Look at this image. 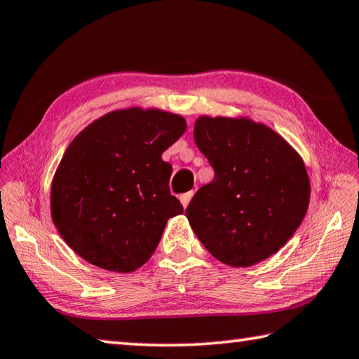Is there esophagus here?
I'll list each match as a JSON object with an SVG mask.
<instances>
[{
  "label": "esophagus",
  "mask_w": 359,
  "mask_h": 359,
  "mask_svg": "<svg viewBox=\"0 0 359 359\" xmlns=\"http://www.w3.org/2000/svg\"><path fill=\"white\" fill-rule=\"evenodd\" d=\"M192 196H194V192L192 191H189V192H186V194H181V197H180V200H181V203H183V206L186 208L187 205H189V202H191V198H192Z\"/></svg>",
  "instance_id": "1"
}]
</instances>
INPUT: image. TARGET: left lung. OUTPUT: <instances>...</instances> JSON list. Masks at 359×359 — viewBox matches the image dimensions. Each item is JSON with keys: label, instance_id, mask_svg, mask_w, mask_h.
Returning a JSON list of instances; mask_svg holds the SVG:
<instances>
[{"label": "left lung", "instance_id": "left-lung-1", "mask_svg": "<svg viewBox=\"0 0 359 359\" xmlns=\"http://www.w3.org/2000/svg\"><path fill=\"white\" fill-rule=\"evenodd\" d=\"M194 138L215 168L186 208L205 249L231 266H252L278 252L309 205L306 167L290 144L250 119H197Z\"/></svg>", "mask_w": 359, "mask_h": 359}]
</instances>
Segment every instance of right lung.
<instances>
[{
    "label": "right lung",
    "instance_id": "obj_1",
    "mask_svg": "<svg viewBox=\"0 0 359 359\" xmlns=\"http://www.w3.org/2000/svg\"><path fill=\"white\" fill-rule=\"evenodd\" d=\"M161 110L107 113L74 138L52 183V217L69 248L94 266L135 271L149 260L183 205L170 194L162 153L184 134Z\"/></svg>",
    "mask_w": 359,
    "mask_h": 359
}]
</instances>
